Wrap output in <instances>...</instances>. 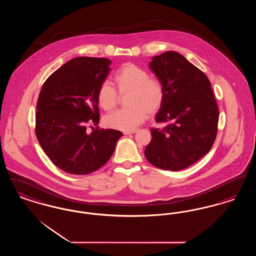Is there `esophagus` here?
<instances>
[{
    "mask_svg": "<svg viewBox=\"0 0 256 256\" xmlns=\"http://www.w3.org/2000/svg\"><path fill=\"white\" fill-rule=\"evenodd\" d=\"M135 132H136V130H128V132H124V134L128 135V134H135Z\"/></svg>",
    "mask_w": 256,
    "mask_h": 256,
    "instance_id": "esophagus-1",
    "label": "esophagus"
}]
</instances>
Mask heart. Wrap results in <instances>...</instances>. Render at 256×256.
<instances>
[{"mask_svg": "<svg viewBox=\"0 0 256 256\" xmlns=\"http://www.w3.org/2000/svg\"><path fill=\"white\" fill-rule=\"evenodd\" d=\"M113 84L115 88L108 82L98 86L97 100L100 106L106 111L115 108L119 102V92L120 95L130 93V108L116 110L106 117V124L111 128L134 130L146 120L148 115L158 113L164 104L163 82L158 78L150 76L146 69L134 63H126L117 69L113 74Z\"/></svg>", "mask_w": 256, "mask_h": 256, "instance_id": "obj_1", "label": "heart"}]
</instances>
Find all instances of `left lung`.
I'll return each mask as SVG.
<instances>
[{
	"label": "left lung",
	"mask_w": 256,
	"mask_h": 256,
	"mask_svg": "<svg viewBox=\"0 0 256 256\" xmlns=\"http://www.w3.org/2000/svg\"><path fill=\"white\" fill-rule=\"evenodd\" d=\"M150 68L165 87L156 121L166 126L150 130L145 156L162 170H182L204 156L215 142L216 98L206 74L176 52L154 56Z\"/></svg>",
	"instance_id": "1"
}]
</instances>
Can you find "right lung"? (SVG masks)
I'll return each instance as SVG.
<instances>
[{
  "label": "right lung",
  "instance_id": "right-lung-1",
  "mask_svg": "<svg viewBox=\"0 0 256 256\" xmlns=\"http://www.w3.org/2000/svg\"><path fill=\"white\" fill-rule=\"evenodd\" d=\"M108 58L80 56L52 74L37 100L36 134L50 161L71 174H87L102 167L122 136L98 124L97 91L110 72ZM92 128V126H90Z\"/></svg>",
  "mask_w": 256,
  "mask_h": 256
}]
</instances>
